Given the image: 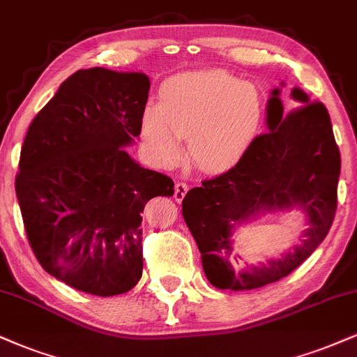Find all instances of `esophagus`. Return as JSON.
<instances>
[{"label":"esophagus","mask_w":357,"mask_h":357,"mask_svg":"<svg viewBox=\"0 0 357 357\" xmlns=\"http://www.w3.org/2000/svg\"><path fill=\"white\" fill-rule=\"evenodd\" d=\"M188 190H190V186H188L186 183H176L174 184V199L178 201V203H181L183 197L186 196Z\"/></svg>","instance_id":"obj_1"}]
</instances>
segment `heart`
Wrapping results in <instances>:
<instances>
[{
    "label": "heart",
    "mask_w": 357,
    "mask_h": 357,
    "mask_svg": "<svg viewBox=\"0 0 357 357\" xmlns=\"http://www.w3.org/2000/svg\"><path fill=\"white\" fill-rule=\"evenodd\" d=\"M261 119L263 108L252 84L216 70L184 73L161 86L160 102H148L141 137L160 166L181 160L183 137H188L191 161L218 173L241 161Z\"/></svg>",
    "instance_id": "obj_1"
}]
</instances>
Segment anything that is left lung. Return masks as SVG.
Masks as SVG:
<instances>
[{
  "instance_id": "left-lung-1",
  "label": "left lung",
  "mask_w": 357,
  "mask_h": 357,
  "mask_svg": "<svg viewBox=\"0 0 357 357\" xmlns=\"http://www.w3.org/2000/svg\"><path fill=\"white\" fill-rule=\"evenodd\" d=\"M284 86V83H281ZM291 98L301 108L284 116L281 88L266 105L268 132L252 139L234 167L204 179L183 199V218L201 252L208 281L218 289H256L279 281L323 243L337 206L341 154L328 109L301 88ZM301 208L308 227L301 245L278 260L234 269V233L266 212Z\"/></svg>"
}]
</instances>
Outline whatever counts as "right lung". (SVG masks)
I'll return each mask as SVG.
<instances>
[{
    "label": "right lung",
    "mask_w": 357,
    "mask_h": 357,
    "mask_svg": "<svg viewBox=\"0 0 357 357\" xmlns=\"http://www.w3.org/2000/svg\"><path fill=\"white\" fill-rule=\"evenodd\" d=\"M144 73L79 70L29 124L16 196L38 263L94 296L128 293L143 274L141 213L173 196L166 174L126 153L141 132Z\"/></svg>",
    "instance_id": "1"
}]
</instances>
